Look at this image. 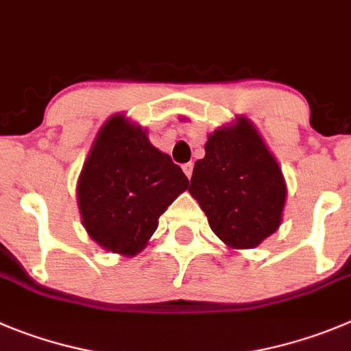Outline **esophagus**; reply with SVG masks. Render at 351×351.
Wrapping results in <instances>:
<instances>
[{
  "instance_id": "esophagus-1",
  "label": "esophagus",
  "mask_w": 351,
  "mask_h": 351,
  "mask_svg": "<svg viewBox=\"0 0 351 351\" xmlns=\"http://www.w3.org/2000/svg\"><path fill=\"white\" fill-rule=\"evenodd\" d=\"M182 170H184L186 178L191 179V173H193V163H191V162H189V163H184V165H182Z\"/></svg>"
}]
</instances>
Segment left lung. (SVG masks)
I'll list each match as a JSON object with an SVG mask.
<instances>
[{"mask_svg":"<svg viewBox=\"0 0 351 351\" xmlns=\"http://www.w3.org/2000/svg\"><path fill=\"white\" fill-rule=\"evenodd\" d=\"M208 226L230 249H254L282 224L287 184L252 121L237 117L205 143L189 184Z\"/></svg>","mask_w":351,"mask_h":351,"instance_id":"left-lung-1","label":"left lung"}]
</instances>
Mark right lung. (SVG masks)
Returning a JSON list of instances; mask_svg holds the SVG:
<instances>
[{
	"mask_svg": "<svg viewBox=\"0 0 351 351\" xmlns=\"http://www.w3.org/2000/svg\"><path fill=\"white\" fill-rule=\"evenodd\" d=\"M188 184L181 167L149 143L146 128L118 112L101 127L80 172L82 223L108 252L136 256Z\"/></svg>",
	"mask_w": 351,
	"mask_h": 351,
	"instance_id": "right-lung-1",
	"label": "right lung"
}]
</instances>
